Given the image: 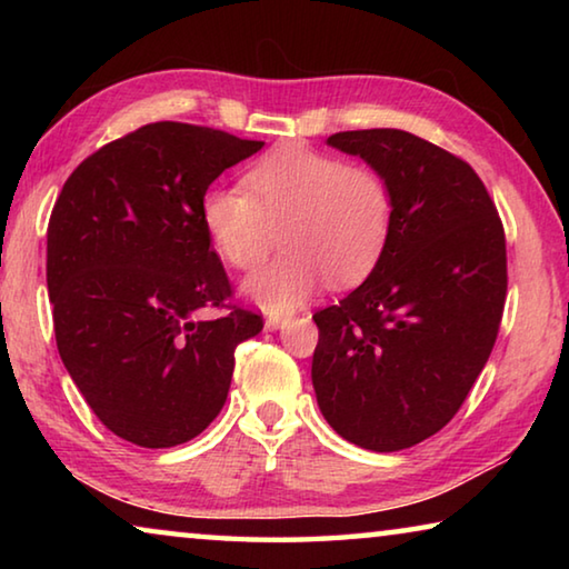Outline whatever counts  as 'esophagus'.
<instances>
[{
	"label": "esophagus",
	"mask_w": 569,
	"mask_h": 569,
	"mask_svg": "<svg viewBox=\"0 0 569 569\" xmlns=\"http://www.w3.org/2000/svg\"><path fill=\"white\" fill-rule=\"evenodd\" d=\"M291 319H293L291 313H268L266 326H268V329H281V326L288 323Z\"/></svg>",
	"instance_id": "1"
}]
</instances>
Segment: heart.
Returning a JSON list of instances; mask_svg holds the SVG:
<instances>
[{
    "instance_id": "obj_1",
    "label": "heart",
    "mask_w": 569,
    "mask_h": 569,
    "mask_svg": "<svg viewBox=\"0 0 569 569\" xmlns=\"http://www.w3.org/2000/svg\"><path fill=\"white\" fill-rule=\"evenodd\" d=\"M203 226L238 271L261 266L278 240L283 253L250 276L246 293L266 311H293L323 278L361 281L393 233L391 182L381 170L308 146H281L250 162L240 186L210 188Z\"/></svg>"
}]
</instances>
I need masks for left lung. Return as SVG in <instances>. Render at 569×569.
Here are the masks:
<instances>
[{"instance_id": "left-lung-1", "label": "left lung", "mask_w": 569, "mask_h": 569, "mask_svg": "<svg viewBox=\"0 0 569 569\" xmlns=\"http://www.w3.org/2000/svg\"><path fill=\"white\" fill-rule=\"evenodd\" d=\"M331 148L391 182L397 216L381 261L313 313L311 379L326 421L351 445L399 451L455 419L495 349L507 243L469 162L403 130H351Z\"/></svg>"}]
</instances>
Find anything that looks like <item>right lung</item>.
<instances>
[{"label": "right lung", "instance_id": "obj_1", "mask_svg": "<svg viewBox=\"0 0 569 569\" xmlns=\"http://www.w3.org/2000/svg\"><path fill=\"white\" fill-rule=\"evenodd\" d=\"M261 140L188 122H150L84 158L47 228V291L57 351L104 427L166 449L223 409L238 343L263 316L233 286L200 216L226 168ZM206 307L226 310L198 320Z\"/></svg>", "mask_w": 569, "mask_h": 569}]
</instances>
